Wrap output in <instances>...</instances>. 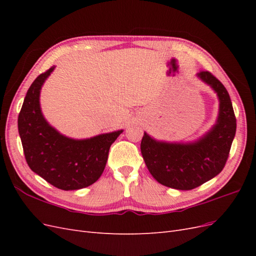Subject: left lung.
Here are the masks:
<instances>
[{"instance_id":"left-lung-1","label":"left lung","mask_w":256,"mask_h":256,"mask_svg":"<svg viewBox=\"0 0 256 256\" xmlns=\"http://www.w3.org/2000/svg\"><path fill=\"white\" fill-rule=\"evenodd\" d=\"M198 78L209 85L219 100L214 125L192 142L159 141L144 131L141 152L152 176L177 190H191L218 175L226 166L236 134V118L228 92L208 72Z\"/></svg>"}]
</instances>
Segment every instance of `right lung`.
Listing matches in <instances>:
<instances>
[{"label":"right lung","instance_id":"1","mask_svg":"<svg viewBox=\"0 0 256 256\" xmlns=\"http://www.w3.org/2000/svg\"><path fill=\"white\" fill-rule=\"evenodd\" d=\"M56 66L38 76L30 85L18 118V130L30 168L54 187L78 190L102 176L110 146L122 129L88 138L62 134L44 118L40 90Z\"/></svg>","mask_w":256,"mask_h":256}]
</instances>
